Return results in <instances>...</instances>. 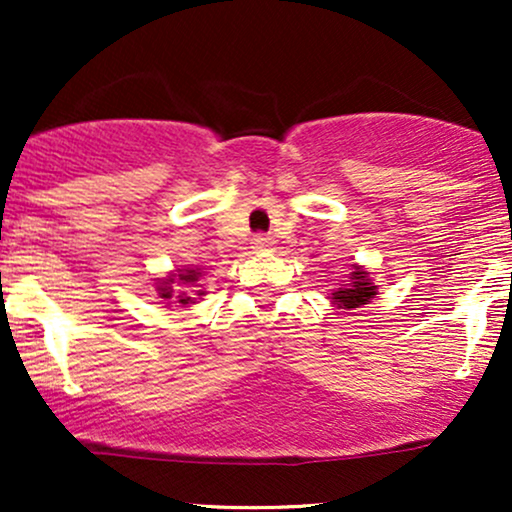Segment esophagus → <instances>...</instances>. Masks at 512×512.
Returning a JSON list of instances; mask_svg holds the SVG:
<instances>
[{"mask_svg":"<svg viewBox=\"0 0 512 512\" xmlns=\"http://www.w3.org/2000/svg\"><path fill=\"white\" fill-rule=\"evenodd\" d=\"M252 248H255L257 252L272 250L274 248V238L272 236H264V233H257V236L252 238Z\"/></svg>","mask_w":512,"mask_h":512,"instance_id":"34e87169","label":"esophagus"}]
</instances>
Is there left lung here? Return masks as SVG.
<instances>
[{"label":"left lung","instance_id":"left-lung-1","mask_svg":"<svg viewBox=\"0 0 512 512\" xmlns=\"http://www.w3.org/2000/svg\"><path fill=\"white\" fill-rule=\"evenodd\" d=\"M375 296H378V286L373 284V274L361 264H351L349 281H344L330 298L337 310H356L373 301Z\"/></svg>","mask_w":512,"mask_h":512}]
</instances>
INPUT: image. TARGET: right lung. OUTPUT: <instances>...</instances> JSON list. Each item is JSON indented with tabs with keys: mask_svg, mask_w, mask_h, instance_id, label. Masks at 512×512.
I'll use <instances>...</instances> for the list:
<instances>
[{
	"mask_svg": "<svg viewBox=\"0 0 512 512\" xmlns=\"http://www.w3.org/2000/svg\"><path fill=\"white\" fill-rule=\"evenodd\" d=\"M202 276L204 272L199 267L173 269V272H168L166 276H158V279H154V289L158 293V298L168 301V305L178 303L182 308H190V305L199 303L204 296H207V291L204 289L196 291L199 286H202L199 284Z\"/></svg>",
	"mask_w": 512,
	"mask_h": 512,
	"instance_id": "1",
	"label": "right lung"
}]
</instances>
